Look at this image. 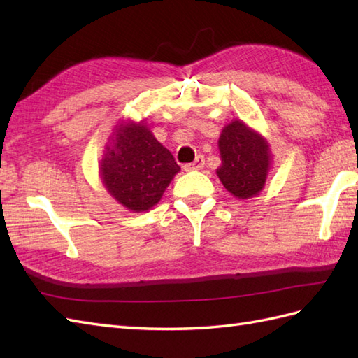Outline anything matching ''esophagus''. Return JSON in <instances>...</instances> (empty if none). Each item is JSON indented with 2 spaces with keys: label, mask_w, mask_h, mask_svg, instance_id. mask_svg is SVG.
<instances>
[{
  "label": "esophagus",
  "mask_w": 358,
  "mask_h": 358,
  "mask_svg": "<svg viewBox=\"0 0 358 358\" xmlns=\"http://www.w3.org/2000/svg\"><path fill=\"white\" fill-rule=\"evenodd\" d=\"M203 167H204V158H203V155H199L192 163L185 166V171H201Z\"/></svg>",
  "instance_id": "esophagus-1"
}]
</instances>
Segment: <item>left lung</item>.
I'll use <instances>...</instances> for the list:
<instances>
[{"label":"left lung","mask_w":358,"mask_h":358,"mask_svg":"<svg viewBox=\"0 0 358 358\" xmlns=\"http://www.w3.org/2000/svg\"><path fill=\"white\" fill-rule=\"evenodd\" d=\"M222 164L217 175L224 189L238 200L260 195L272 169L271 144L264 135L235 118L218 138Z\"/></svg>","instance_id":"8db88e82"}]
</instances>
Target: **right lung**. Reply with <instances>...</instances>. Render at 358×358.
Returning <instances> with one entry per match:
<instances>
[{"label":"right lung","instance_id":"1","mask_svg":"<svg viewBox=\"0 0 358 358\" xmlns=\"http://www.w3.org/2000/svg\"><path fill=\"white\" fill-rule=\"evenodd\" d=\"M100 178L106 191L131 212H148L162 200L180 166L144 121L120 120L104 143Z\"/></svg>","mask_w":358,"mask_h":358}]
</instances>
